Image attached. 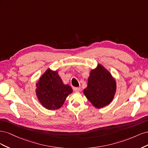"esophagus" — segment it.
Segmentation results:
<instances>
[{
	"mask_svg": "<svg viewBox=\"0 0 148 148\" xmlns=\"http://www.w3.org/2000/svg\"><path fill=\"white\" fill-rule=\"evenodd\" d=\"M73 89L75 92H79L80 91L79 87H73Z\"/></svg>",
	"mask_w": 148,
	"mask_h": 148,
	"instance_id": "esophagus-1",
	"label": "esophagus"
}]
</instances>
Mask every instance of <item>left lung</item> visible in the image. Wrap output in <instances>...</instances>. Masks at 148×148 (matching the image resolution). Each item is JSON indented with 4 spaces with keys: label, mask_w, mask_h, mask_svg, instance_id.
<instances>
[{
    "label": "left lung",
    "mask_w": 148,
    "mask_h": 148,
    "mask_svg": "<svg viewBox=\"0 0 148 148\" xmlns=\"http://www.w3.org/2000/svg\"><path fill=\"white\" fill-rule=\"evenodd\" d=\"M117 83L105 67L98 64L89 73L87 87L84 89V96L97 109L102 108L114 99Z\"/></svg>",
    "instance_id": "left-lung-1"
}]
</instances>
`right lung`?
<instances>
[{
  "label": "right lung",
  "instance_id": "1",
  "mask_svg": "<svg viewBox=\"0 0 148 148\" xmlns=\"http://www.w3.org/2000/svg\"><path fill=\"white\" fill-rule=\"evenodd\" d=\"M36 95L42 106L49 110L59 109L66 98L73 92L69 84H65L57 70H46L36 84Z\"/></svg>",
  "mask_w": 148,
  "mask_h": 148
}]
</instances>
